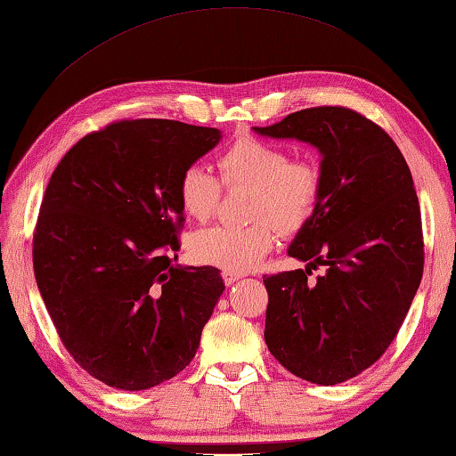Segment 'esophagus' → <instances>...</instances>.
<instances>
[{
  "label": "esophagus",
  "mask_w": 456,
  "mask_h": 456,
  "mask_svg": "<svg viewBox=\"0 0 456 456\" xmlns=\"http://www.w3.org/2000/svg\"><path fill=\"white\" fill-rule=\"evenodd\" d=\"M221 277L225 281V285H233L235 281H239L243 275L241 273H233V271H221Z\"/></svg>",
  "instance_id": "obj_1"
}]
</instances>
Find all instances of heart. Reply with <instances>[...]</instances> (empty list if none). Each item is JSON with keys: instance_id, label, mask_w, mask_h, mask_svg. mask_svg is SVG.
<instances>
[{"instance_id": "1", "label": "heart", "mask_w": 456, "mask_h": 456, "mask_svg": "<svg viewBox=\"0 0 456 456\" xmlns=\"http://www.w3.org/2000/svg\"><path fill=\"white\" fill-rule=\"evenodd\" d=\"M221 181L201 165H189L177 183L179 205L187 217L207 221L217 211L223 187H249V225H215L191 237L189 249L197 261L225 271L253 269L273 245L275 227L295 235L307 227L322 193L317 163L293 159L283 145L241 137L217 157Z\"/></svg>"}]
</instances>
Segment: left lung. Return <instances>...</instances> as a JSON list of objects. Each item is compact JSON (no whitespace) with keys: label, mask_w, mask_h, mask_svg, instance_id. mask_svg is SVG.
<instances>
[{"label":"left lung","mask_w":456,"mask_h":456,"mask_svg":"<svg viewBox=\"0 0 456 456\" xmlns=\"http://www.w3.org/2000/svg\"><path fill=\"white\" fill-rule=\"evenodd\" d=\"M256 134L299 139L322 155V193L289 255L308 269L265 275V343L281 365L317 385L357 377L399 333L423 277L420 207L401 149L349 107L321 105Z\"/></svg>","instance_id":"8db88e82"}]
</instances>
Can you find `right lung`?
<instances>
[{
    "instance_id": "obj_1",
    "label": "right lung",
    "mask_w": 456,
    "mask_h": 456,
    "mask_svg": "<svg viewBox=\"0 0 456 456\" xmlns=\"http://www.w3.org/2000/svg\"><path fill=\"white\" fill-rule=\"evenodd\" d=\"M215 127L119 119L73 145L49 179L33 271L57 335L102 383L143 391L200 349L223 293L219 269L175 267L181 173L219 143Z\"/></svg>"
}]
</instances>
